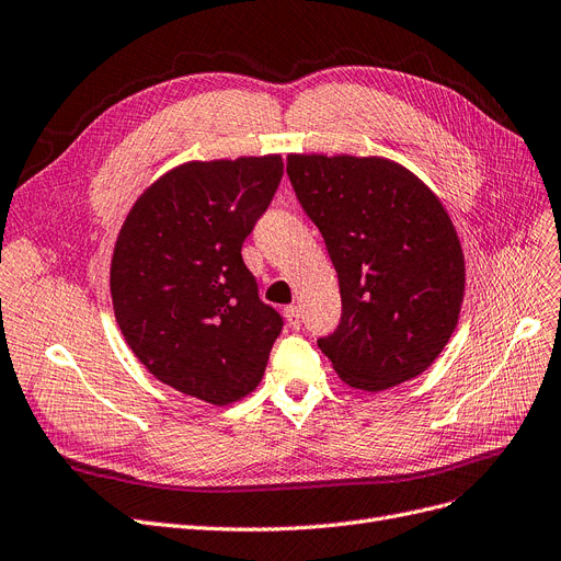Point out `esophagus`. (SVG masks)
Wrapping results in <instances>:
<instances>
[{"instance_id":"esophagus-1","label":"esophagus","mask_w":561,"mask_h":561,"mask_svg":"<svg viewBox=\"0 0 561 561\" xmlns=\"http://www.w3.org/2000/svg\"><path fill=\"white\" fill-rule=\"evenodd\" d=\"M284 317H286V323L291 325L294 330L300 328V323H302V321H300V309H298L296 305H288V307L284 309Z\"/></svg>"}]
</instances>
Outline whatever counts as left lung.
I'll return each instance as SVG.
<instances>
[{
    "label": "left lung",
    "instance_id": "8db88e82",
    "mask_svg": "<svg viewBox=\"0 0 561 561\" xmlns=\"http://www.w3.org/2000/svg\"><path fill=\"white\" fill-rule=\"evenodd\" d=\"M286 173L340 279L342 321L319 348L344 383L379 392L425 371L465 298V254L442 201L383 157L288 154Z\"/></svg>",
    "mask_w": 561,
    "mask_h": 561
}]
</instances>
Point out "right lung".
I'll return each instance as SVG.
<instances>
[{
    "label": "right lung",
    "mask_w": 561,
    "mask_h": 561,
    "mask_svg": "<svg viewBox=\"0 0 561 561\" xmlns=\"http://www.w3.org/2000/svg\"><path fill=\"white\" fill-rule=\"evenodd\" d=\"M282 175L279 154L186 161L150 184L119 228L117 325L150 375L184 396L224 407L263 379L284 321L240 252Z\"/></svg>",
    "instance_id": "obj_1"
}]
</instances>
